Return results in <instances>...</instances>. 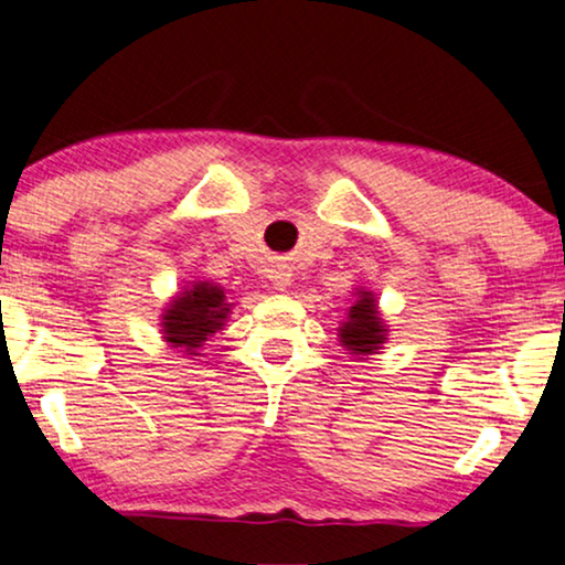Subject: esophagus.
I'll use <instances>...</instances> for the list:
<instances>
[{
    "instance_id": "1",
    "label": "esophagus",
    "mask_w": 565,
    "mask_h": 565,
    "mask_svg": "<svg viewBox=\"0 0 565 565\" xmlns=\"http://www.w3.org/2000/svg\"><path fill=\"white\" fill-rule=\"evenodd\" d=\"M268 278L270 284H274V289L287 291L291 287V268L287 263H274V266L268 268Z\"/></svg>"
}]
</instances>
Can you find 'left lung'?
<instances>
[{
  "label": "left lung",
  "mask_w": 565,
  "mask_h": 565,
  "mask_svg": "<svg viewBox=\"0 0 565 565\" xmlns=\"http://www.w3.org/2000/svg\"><path fill=\"white\" fill-rule=\"evenodd\" d=\"M353 302L345 312V320L338 326V343L343 345L351 356L366 359L380 353L382 343H387V322L382 320L377 297L366 287L353 291Z\"/></svg>",
  "instance_id": "1"
}]
</instances>
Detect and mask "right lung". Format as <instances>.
I'll use <instances>...</instances> for the list:
<instances>
[{"instance_id": "obj_1", "label": "right lung", "mask_w": 565, "mask_h": 565, "mask_svg": "<svg viewBox=\"0 0 565 565\" xmlns=\"http://www.w3.org/2000/svg\"><path fill=\"white\" fill-rule=\"evenodd\" d=\"M230 312L232 305L227 302V291L220 284L209 281V278L185 281V287L164 305L160 315L162 341L191 359L201 356V345L216 330H224Z\"/></svg>"}]
</instances>
